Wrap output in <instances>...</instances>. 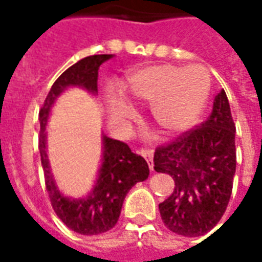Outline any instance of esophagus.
<instances>
[{
  "instance_id": "34e87169",
  "label": "esophagus",
  "mask_w": 262,
  "mask_h": 262,
  "mask_svg": "<svg viewBox=\"0 0 262 262\" xmlns=\"http://www.w3.org/2000/svg\"><path fill=\"white\" fill-rule=\"evenodd\" d=\"M140 154H142L143 157L146 159V161H147L148 164V168H150V171H154V163H153V150H142L140 151Z\"/></svg>"
}]
</instances>
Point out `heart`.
Listing matches in <instances>:
<instances>
[{
    "mask_svg": "<svg viewBox=\"0 0 262 262\" xmlns=\"http://www.w3.org/2000/svg\"><path fill=\"white\" fill-rule=\"evenodd\" d=\"M210 88V75L202 66H146L127 74L119 88L122 98L111 97L106 101L109 125L116 130H126L135 118V109L127 102L151 101V114L161 127L171 132L184 130L202 115Z\"/></svg>",
    "mask_w": 262,
    "mask_h": 262,
    "instance_id": "heart-1",
    "label": "heart"
}]
</instances>
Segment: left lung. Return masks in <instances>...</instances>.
<instances>
[{
    "label": "left lung",
    "mask_w": 262,
    "mask_h": 262,
    "mask_svg": "<svg viewBox=\"0 0 262 262\" xmlns=\"http://www.w3.org/2000/svg\"><path fill=\"white\" fill-rule=\"evenodd\" d=\"M236 127L225 90L208 119L154 151V170L172 177L174 192L159 205L164 225L185 237L203 236L219 223L236 174Z\"/></svg>",
    "instance_id": "left-lung-1"
}]
</instances>
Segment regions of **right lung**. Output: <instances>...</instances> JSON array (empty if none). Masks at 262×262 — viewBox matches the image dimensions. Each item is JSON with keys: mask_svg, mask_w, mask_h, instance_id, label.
Segmentation results:
<instances>
[{"mask_svg": "<svg viewBox=\"0 0 262 262\" xmlns=\"http://www.w3.org/2000/svg\"><path fill=\"white\" fill-rule=\"evenodd\" d=\"M114 54H95L77 61L60 75L50 88L39 112L40 136L39 150L46 189L54 212L69 229L84 236L101 234L111 230L119 219L126 195L137 182L147 180L150 170L142 156L132 153L127 144L102 133V159L97 180L90 192L81 198L67 196L56 184L48 156V127L52 108L57 98L69 88H82L98 95V70Z\"/></svg>", "mask_w": 262, "mask_h": 262, "instance_id": "1", "label": "right lung"}]
</instances>
